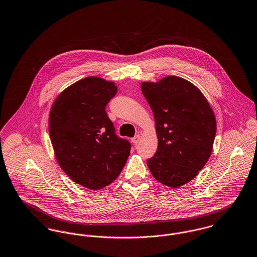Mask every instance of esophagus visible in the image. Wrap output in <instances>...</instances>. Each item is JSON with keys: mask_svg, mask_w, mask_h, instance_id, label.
Returning <instances> with one entry per match:
<instances>
[{"mask_svg": "<svg viewBox=\"0 0 257 257\" xmlns=\"http://www.w3.org/2000/svg\"><path fill=\"white\" fill-rule=\"evenodd\" d=\"M140 140H141V137L140 135H137L135 138L132 139V141L134 144H138V143H140Z\"/></svg>", "mask_w": 257, "mask_h": 257, "instance_id": "esophagus-1", "label": "esophagus"}]
</instances>
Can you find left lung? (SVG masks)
<instances>
[{"label":"left lung","instance_id":"8db88e82","mask_svg":"<svg viewBox=\"0 0 257 257\" xmlns=\"http://www.w3.org/2000/svg\"><path fill=\"white\" fill-rule=\"evenodd\" d=\"M155 118L158 147L147 160L152 176L169 187H182L207 163L216 136L214 112L202 92L179 76L142 82Z\"/></svg>","mask_w":257,"mask_h":257}]
</instances>
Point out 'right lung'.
<instances>
[{
    "label": "right lung",
    "mask_w": 257,
    "mask_h": 257,
    "mask_svg": "<svg viewBox=\"0 0 257 257\" xmlns=\"http://www.w3.org/2000/svg\"><path fill=\"white\" fill-rule=\"evenodd\" d=\"M117 91L113 81L85 77L56 98L49 115L60 167L74 183L92 190L113 183L131 153V143L117 138L105 110Z\"/></svg>",
    "instance_id": "add662e5"
}]
</instances>
